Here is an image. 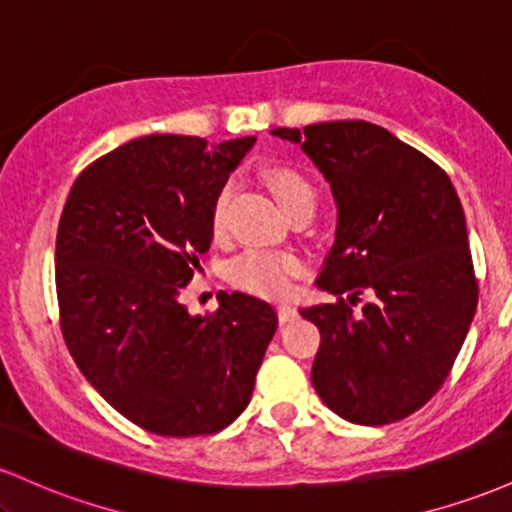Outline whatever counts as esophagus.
<instances>
[{
  "instance_id": "1",
  "label": "esophagus",
  "mask_w": 512,
  "mask_h": 512,
  "mask_svg": "<svg viewBox=\"0 0 512 512\" xmlns=\"http://www.w3.org/2000/svg\"><path fill=\"white\" fill-rule=\"evenodd\" d=\"M276 313H279V320L281 322H291V320H296V317H298V310L293 308L291 303H279Z\"/></svg>"
}]
</instances>
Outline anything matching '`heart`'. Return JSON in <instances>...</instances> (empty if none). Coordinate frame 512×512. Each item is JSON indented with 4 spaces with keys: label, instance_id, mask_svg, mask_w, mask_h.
<instances>
[{
    "label": "heart",
    "instance_id": "b5f03b06",
    "mask_svg": "<svg viewBox=\"0 0 512 512\" xmlns=\"http://www.w3.org/2000/svg\"><path fill=\"white\" fill-rule=\"evenodd\" d=\"M264 180L272 187L274 197L284 207L286 214L301 204H315V190L308 178L298 170L276 166L264 170ZM233 185L226 182L211 207V228L216 236L226 231L228 223V204H231ZM303 272V260L293 252H276V250H248L233 260L228 276L240 289L257 293V296H284L291 291L293 279Z\"/></svg>",
    "mask_w": 512,
    "mask_h": 512
}]
</instances>
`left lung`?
I'll list each match as a JSON object with an SVG mask.
<instances>
[{"instance_id":"8db88e82","label":"left lung","mask_w":512,"mask_h":512,"mask_svg":"<svg viewBox=\"0 0 512 512\" xmlns=\"http://www.w3.org/2000/svg\"><path fill=\"white\" fill-rule=\"evenodd\" d=\"M272 134L301 146L337 204L334 243L315 284L339 301L301 308L320 330L315 392L351 424L404 419L448 378L477 313L460 197L431 158L373 122ZM363 290L371 301L354 314Z\"/></svg>"}]
</instances>
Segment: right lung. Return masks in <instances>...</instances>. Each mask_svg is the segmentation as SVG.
I'll list each match as a JSON object with an SVG mask.
<instances>
[{
	"label": "right lung",
	"mask_w": 512,
	"mask_h": 512,
	"mask_svg": "<svg viewBox=\"0 0 512 512\" xmlns=\"http://www.w3.org/2000/svg\"><path fill=\"white\" fill-rule=\"evenodd\" d=\"M255 137L151 134L74 182L55 245L62 334L93 390L144 431L216 433L250 404L276 325L250 293L190 315L180 291L214 240L211 207Z\"/></svg>",
	"instance_id": "obj_1"
}]
</instances>
